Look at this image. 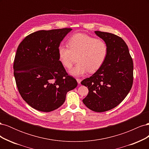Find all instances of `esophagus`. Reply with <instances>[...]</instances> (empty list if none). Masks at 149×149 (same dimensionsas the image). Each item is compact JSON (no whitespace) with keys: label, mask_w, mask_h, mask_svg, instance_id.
Segmentation results:
<instances>
[{"label":"esophagus","mask_w":149,"mask_h":149,"mask_svg":"<svg viewBox=\"0 0 149 149\" xmlns=\"http://www.w3.org/2000/svg\"><path fill=\"white\" fill-rule=\"evenodd\" d=\"M76 81H77V82H78V84H80L81 81V79H79V78H77V79H76Z\"/></svg>","instance_id":"34e87169"}]
</instances>
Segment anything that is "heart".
Listing matches in <instances>:
<instances>
[{
    "instance_id": "b5f03b06",
    "label": "heart",
    "mask_w": 149,
    "mask_h": 149,
    "mask_svg": "<svg viewBox=\"0 0 149 149\" xmlns=\"http://www.w3.org/2000/svg\"><path fill=\"white\" fill-rule=\"evenodd\" d=\"M68 46L60 44L58 47V55L61 64L70 69L78 56L77 65L70 71L71 74L80 76L88 71H97L106 61L108 54L107 44L101 40L88 35L78 33L68 40Z\"/></svg>"
}]
</instances>
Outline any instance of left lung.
I'll return each mask as SVG.
<instances>
[{
    "instance_id": "obj_1",
    "label": "left lung",
    "mask_w": 149,
    "mask_h": 149,
    "mask_svg": "<svg viewBox=\"0 0 149 149\" xmlns=\"http://www.w3.org/2000/svg\"><path fill=\"white\" fill-rule=\"evenodd\" d=\"M107 44L108 54L102 66L81 84L89 93L83 100L89 109L97 112L113 109L127 96L133 84V61L127 44L113 33L95 31Z\"/></svg>"
}]
</instances>
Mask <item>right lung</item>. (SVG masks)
<instances>
[{
  "label": "right lung",
  "mask_w": 149,
  "mask_h": 149,
  "mask_svg": "<svg viewBox=\"0 0 149 149\" xmlns=\"http://www.w3.org/2000/svg\"><path fill=\"white\" fill-rule=\"evenodd\" d=\"M70 28L40 30L29 35L17 49L13 74L19 92L31 107L42 112L58 109L67 92L78 85L58 59V47Z\"/></svg>",
  "instance_id": "right-lung-1"
}]
</instances>
